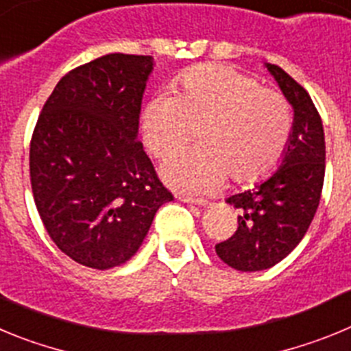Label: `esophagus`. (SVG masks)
<instances>
[{"label": "esophagus", "mask_w": 351, "mask_h": 351, "mask_svg": "<svg viewBox=\"0 0 351 351\" xmlns=\"http://www.w3.org/2000/svg\"><path fill=\"white\" fill-rule=\"evenodd\" d=\"M179 200L184 204H191V206H207L206 198H193V197H184V195H179Z\"/></svg>", "instance_id": "34e87169"}]
</instances>
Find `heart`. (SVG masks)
I'll list each match as a JSON object with an SVG mask.
<instances>
[{
    "label": "heart",
    "mask_w": 351,
    "mask_h": 351,
    "mask_svg": "<svg viewBox=\"0 0 351 351\" xmlns=\"http://www.w3.org/2000/svg\"><path fill=\"white\" fill-rule=\"evenodd\" d=\"M181 95L160 93L142 116L147 149L161 158L206 125L200 147L181 149L161 165L170 186L186 193H210L225 179L251 182L278 167L291 132L287 98L260 88L253 77L223 64L195 66L179 79Z\"/></svg>",
    "instance_id": "heart-1"
}]
</instances>
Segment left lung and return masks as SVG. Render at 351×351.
I'll return each mask as SVG.
<instances>
[{
	"label": "left lung",
	"mask_w": 351,
	"mask_h": 351,
	"mask_svg": "<svg viewBox=\"0 0 351 351\" xmlns=\"http://www.w3.org/2000/svg\"><path fill=\"white\" fill-rule=\"evenodd\" d=\"M265 66L293 108V123L278 170L253 190L226 198L239 210V226L216 244V253L243 272L263 271L290 255L315 218L325 178L324 125L311 96L283 68Z\"/></svg>",
	"instance_id": "obj_1"
}]
</instances>
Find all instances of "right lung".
I'll use <instances>...</instances> for the list:
<instances>
[{"instance_id": "add662e5", "label": "right lung", "mask_w": 351, "mask_h": 351, "mask_svg": "<svg viewBox=\"0 0 351 351\" xmlns=\"http://www.w3.org/2000/svg\"><path fill=\"white\" fill-rule=\"evenodd\" d=\"M151 56L107 54L68 71L45 101L29 145L43 226L86 267H117L173 200L137 141Z\"/></svg>"}]
</instances>
